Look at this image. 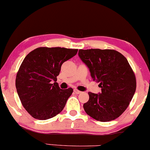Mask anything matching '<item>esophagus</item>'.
I'll return each instance as SVG.
<instances>
[{
	"label": "esophagus",
	"mask_w": 150,
	"mask_h": 150,
	"mask_svg": "<svg viewBox=\"0 0 150 150\" xmlns=\"http://www.w3.org/2000/svg\"><path fill=\"white\" fill-rule=\"evenodd\" d=\"M74 92H75V94H81V93H82V92H80V91L77 90V89H74Z\"/></svg>",
	"instance_id": "esophagus-1"
}]
</instances>
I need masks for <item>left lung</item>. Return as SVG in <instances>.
Returning a JSON list of instances; mask_svg holds the SVG:
<instances>
[{"label": "left lung", "instance_id": "8db88e82", "mask_svg": "<svg viewBox=\"0 0 150 150\" xmlns=\"http://www.w3.org/2000/svg\"><path fill=\"white\" fill-rule=\"evenodd\" d=\"M78 56L101 88L99 94L88 92L89 101L83 105L85 112L101 122L116 119L128 108L135 92V76L128 60L111 49H80Z\"/></svg>", "mask_w": 150, "mask_h": 150}]
</instances>
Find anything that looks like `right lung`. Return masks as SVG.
<instances>
[{
  "label": "right lung",
  "instance_id": "add662e5",
  "mask_svg": "<svg viewBox=\"0 0 150 150\" xmlns=\"http://www.w3.org/2000/svg\"><path fill=\"white\" fill-rule=\"evenodd\" d=\"M77 49L40 47L22 61L15 86L24 108L36 119L56 116L65 107L73 89H62L56 82L61 65L77 54Z\"/></svg>",
  "mask_w": 150,
  "mask_h": 150
}]
</instances>
